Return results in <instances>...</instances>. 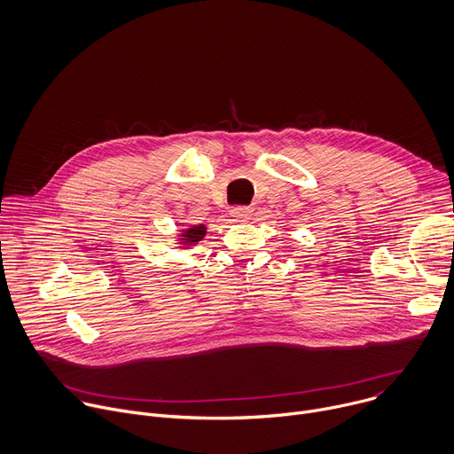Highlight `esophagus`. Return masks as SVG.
<instances>
[{
    "label": "esophagus",
    "instance_id": "34e87169",
    "mask_svg": "<svg viewBox=\"0 0 454 454\" xmlns=\"http://www.w3.org/2000/svg\"><path fill=\"white\" fill-rule=\"evenodd\" d=\"M252 215V209L250 207H245V206H238V207H232L231 209V216H234L238 222H247Z\"/></svg>",
    "mask_w": 454,
    "mask_h": 454
}]
</instances>
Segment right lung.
Returning a JSON list of instances; mask_svg holds the SVG:
<instances>
[{"label":"right lung","mask_w":454,"mask_h":454,"mask_svg":"<svg viewBox=\"0 0 454 454\" xmlns=\"http://www.w3.org/2000/svg\"><path fill=\"white\" fill-rule=\"evenodd\" d=\"M204 236H206V227H204V225H195V227L188 229V231L183 234V241H184L186 245H195V243L200 241Z\"/></svg>","instance_id":"1"}]
</instances>
